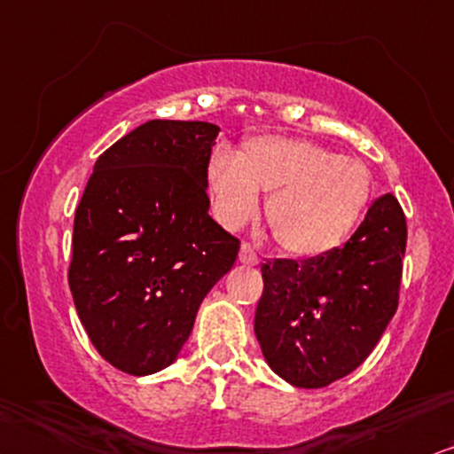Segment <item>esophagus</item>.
I'll return each mask as SVG.
<instances>
[{"label": "esophagus", "instance_id": "1", "mask_svg": "<svg viewBox=\"0 0 454 454\" xmlns=\"http://www.w3.org/2000/svg\"><path fill=\"white\" fill-rule=\"evenodd\" d=\"M239 262L245 263V266H257V263H260V255L255 254L254 247L243 243V245H240V251H239Z\"/></svg>", "mask_w": 454, "mask_h": 454}]
</instances>
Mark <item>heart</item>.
<instances>
[{
	"label": "heart",
	"mask_w": 454,
	"mask_h": 454,
	"mask_svg": "<svg viewBox=\"0 0 454 454\" xmlns=\"http://www.w3.org/2000/svg\"><path fill=\"white\" fill-rule=\"evenodd\" d=\"M207 192L228 228L249 222L260 192L268 194L266 222L280 249L314 257L354 231L371 203L372 180L360 160L306 137L268 134L245 140L237 157L217 148L207 165Z\"/></svg>",
	"instance_id": "obj_1"
}]
</instances>
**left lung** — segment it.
<instances>
[{"mask_svg": "<svg viewBox=\"0 0 454 454\" xmlns=\"http://www.w3.org/2000/svg\"><path fill=\"white\" fill-rule=\"evenodd\" d=\"M404 249V211L383 194L343 247L262 263L255 337L270 369L306 389L358 369L398 308Z\"/></svg>", "mask_w": 454, "mask_h": 454, "instance_id": "8db88e82", "label": "left lung"}]
</instances>
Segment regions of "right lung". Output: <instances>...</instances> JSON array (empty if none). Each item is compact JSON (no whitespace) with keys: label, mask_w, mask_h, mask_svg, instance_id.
<instances>
[{"label":"right lung","mask_w":454,"mask_h":454,"mask_svg":"<svg viewBox=\"0 0 454 454\" xmlns=\"http://www.w3.org/2000/svg\"><path fill=\"white\" fill-rule=\"evenodd\" d=\"M217 134L207 121H146L100 154L74 211V308L98 354L128 375L174 363L200 301L237 262L239 239L209 215Z\"/></svg>","instance_id":"add662e5"}]
</instances>
